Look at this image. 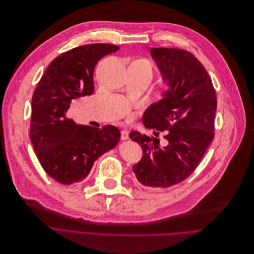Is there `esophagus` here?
I'll list each match as a JSON object with an SVG mask.
<instances>
[{
  "instance_id": "1",
  "label": "esophagus",
  "mask_w": 254,
  "mask_h": 254,
  "mask_svg": "<svg viewBox=\"0 0 254 254\" xmlns=\"http://www.w3.org/2000/svg\"><path fill=\"white\" fill-rule=\"evenodd\" d=\"M128 137H129V133L126 129H123L122 131H121V139L126 140V139H128Z\"/></svg>"
}]
</instances>
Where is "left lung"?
Here are the masks:
<instances>
[{
    "instance_id": "obj_1",
    "label": "left lung",
    "mask_w": 254,
    "mask_h": 254,
    "mask_svg": "<svg viewBox=\"0 0 254 254\" xmlns=\"http://www.w3.org/2000/svg\"><path fill=\"white\" fill-rule=\"evenodd\" d=\"M150 54L168 89L147 108L142 123L164 131L166 144L160 147L158 138L131 131L130 138L142 149L132 170L141 185L166 188L188 178L207 152L217 99L207 70L192 54L179 48H151Z\"/></svg>"
}]
</instances>
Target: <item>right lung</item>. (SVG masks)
<instances>
[{
	"instance_id": "obj_1",
	"label": "right lung",
	"mask_w": 254,
	"mask_h": 254,
	"mask_svg": "<svg viewBox=\"0 0 254 254\" xmlns=\"http://www.w3.org/2000/svg\"><path fill=\"white\" fill-rule=\"evenodd\" d=\"M118 50L117 45L95 43L60 55L34 91L31 140L43 170L59 183L70 185L86 179L98 157L120 140L115 126L99 129L66 118L72 101L93 94L96 64Z\"/></svg>"
}]
</instances>
